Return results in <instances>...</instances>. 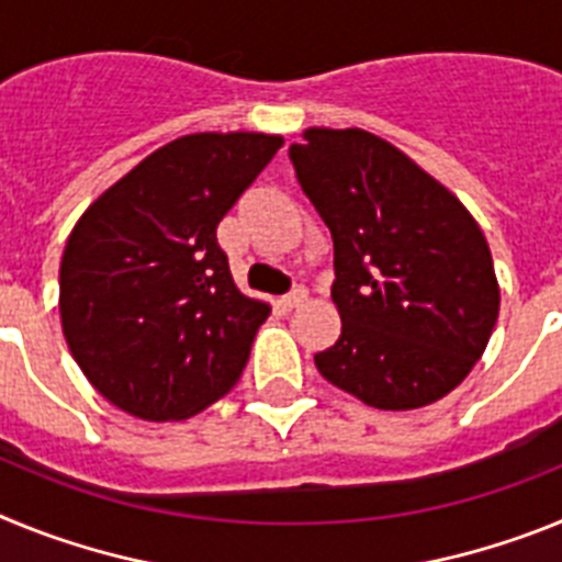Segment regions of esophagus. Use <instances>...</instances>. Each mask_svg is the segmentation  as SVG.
<instances>
[{"label": "esophagus", "mask_w": 562, "mask_h": 562, "mask_svg": "<svg viewBox=\"0 0 562 562\" xmlns=\"http://www.w3.org/2000/svg\"><path fill=\"white\" fill-rule=\"evenodd\" d=\"M306 297H310V292H306L304 286H297V290H292L290 295H284V297H281V301H278V304H281V310L292 312V310H297V306L304 304Z\"/></svg>", "instance_id": "obj_1"}]
</instances>
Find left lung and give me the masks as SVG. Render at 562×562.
<instances>
[{"label":"left lung","instance_id":"left-lung-1","mask_svg":"<svg viewBox=\"0 0 562 562\" xmlns=\"http://www.w3.org/2000/svg\"><path fill=\"white\" fill-rule=\"evenodd\" d=\"M301 137L290 160L331 231L342 324L317 371L371 408H425L473 371L498 321L484 233L453 191L376 134L312 126Z\"/></svg>","mask_w":562,"mask_h":562}]
</instances>
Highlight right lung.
Returning a JSON list of instances; mask_svg holds the SVG:
<instances>
[{
    "label": "right lung",
    "mask_w": 562,
    "mask_h": 562,
    "mask_svg": "<svg viewBox=\"0 0 562 562\" xmlns=\"http://www.w3.org/2000/svg\"><path fill=\"white\" fill-rule=\"evenodd\" d=\"M281 146L265 132L186 134L81 213L58 272L61 329L114 408L188 419L238 382L270 304L233 284L216 227Z\"/></svg>",
    "instance_id": "right-lung-1"
}]
</instances>
